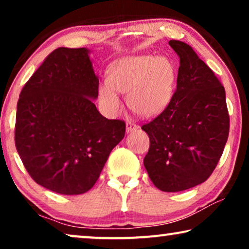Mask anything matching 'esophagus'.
<instances>
[{"mask_svg":"<svg viewBox=\"0 0 249 249\" xmlns=\"http://www.w3.org/2000/svg\"><path fill=\"white\" fill-rule=\"evenodd\" d=\"M125 127H127V132H132L138 129V125L131 121H128L127 124H125Z\"/></svg>","mask_w":249,"mask_h":249,"instance_id":"obj_1","label":"esophagus"}]
</instances>
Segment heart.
I'll return each mask as SVG.
<instances>
[{"label": "heart", "instance_id": "obj_1", "mask_svg": "<svg viewBox=\"0 0 249 249\" xmlns=\"http://www.w3.org/2000/svg\"><path fill=\"white\" fill-rule=\"evenodd\" d=\"M176 85V69L166 57H131L112 66L108 80L100 87V97L110 113L120 110L118 91L128 94L129 107L142 117H153L166 107Z\"/></svg>", "mask_w": 249, "mask_h": 249}]
</instances>
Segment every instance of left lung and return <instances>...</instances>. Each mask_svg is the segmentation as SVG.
Wrapping results in <instances>:
<instances>
[{"label": "left lung", "instance_id": "8db88e82", "mask_svg": "<svg viewBox=\"0 0 249 249\" xmlns=\"http://www.w3.org/2000/svg\"><path fill=\"white\" fill-rule=\"evenodd\" d=\"M180 59L177 88L166 107L142 129L149 137L144 159L148 177L162 192L176 193L206 181L228 141L226 91L188 44L170 40Z\"/></svg>", "mask_w": 249, "mask_h": 249}]
</instances>
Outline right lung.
Returning <instances> with one entry per match:
<instances>
[{"instance_id":"add662e5","label":"right lung","mask_w":249,"mask_h":249,"mask_svg":"<svg viewBox=\"0 0 249 249\" xmlns=\"http://www.w3.org/2000/svg\"><path fill=\"white\" fill-rule=\"evenodd\" d=\"M88 50L59 47L23 86L17 105L15 142L27 172L44 188L79 195L95 185L125 122L104 118Z\"/></svg>"}]
</instances>
